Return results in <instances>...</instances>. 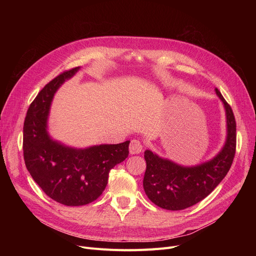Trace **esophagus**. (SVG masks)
Segmentation results:
<instances>
[{
	"label": "esophagus",
	"instance_id": "obj_1",
	"mask_svg": "<svg viewBox=\"0 0 256 256\" xmlns=\"http://www.w3.org/2000/svg\"><path fill=\"white\" fill-rule=\"evenodd\" d=\"M142 150H143V144L137 139H132L130 143V152L132 154H138Z\"/></svg>",
	"mask_w": 256,
	"mask_h": 256
}]
</instances>
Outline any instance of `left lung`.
Segmentation results:
<instances>
[{
    "instance_id": "left-lung-1",
    "label": "left lung",
    "mask_w": 256,
    "mask_h": 256,
    "mask_svg": "<svg viewBox=\"0 0 256 256\" xmlns=\"http://www.w3.org/2000/svg\"><path fill=\"white\" fill-rule=\"evenodd\" d=\"M227 117V140L217 156L195 167H182L145 150L144 191L152 202L165 210L190 208L210 195L225 178L234 162L236 148V124L232 106L216 88Z\"/></svg>"
}]
</instances>
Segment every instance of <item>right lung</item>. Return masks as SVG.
I'll use <instances>...</instances> for the list:
<instances>
[{
  "label": "right lung",
  "mask_w": 256,
  "mask_h": 256,
  "mask_svg": "<svg viewBox=\"0 0 256 256\" xmlns=\"http://www.w3.org/2000/svg\"><path fill=\"white\" fill-rule=\"evenodd\" d=\"M78 67L52 78L31 102L24 122L22 150L26 169L42 191L67 206L96 200L108 184L109 172L128 156L130 141L74 150L50 139L46 119L54 94Z\"/></svg>",
  "instance_id": "1"
}]
</instances>
